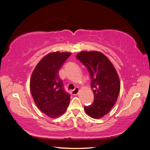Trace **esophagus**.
Returning a JSON list of instances; mask_svg holds the SVG:
<instances>
[{"label":"esophagus","instance_id":"obj_1","mask_svg":"<svg viewBox=\"0 0 150 150\" xmlns=\"http://www.w3.org/2000/svg\"><path fill=\"white\" fill-rule=\"evenodd\" d=\"M79 89L78 88H76L74 90L72 91L71 93H72V94H73V95H77V94H78V92H79Z\"/></svg>","mask_w":150,"mask_h":150}]
</instances>
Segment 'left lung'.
<instances>
[{"mask_svg":"<svg viewBox=\"0 0 150 150\" xmlns=\"http://www.w3.org/2000/svg\"><path fill=\"white\" fill-rule=\"evenodd\" d=\"M77 58L83 63L91 76L94 102L84 107L87 115L99 119L114 106L120 91L118 74L108 58L99 51H81Z\"/></svg>","mask_w":150,"mask_h":150,"instance_id":"left-lung-1","label":"left lung"}]
</instances>
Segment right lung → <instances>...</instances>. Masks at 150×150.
<instances>
[{
  "mask_svg": "<svg viewBox=\"0 0 150 150\" xmlns=\"http://www.w3.org/2000/svg\"><path fill=\"white\" fill-rule=\"evenodd\" d=\"M71 52H51L45 56L35 67L30 80V89L36 106L51 118L66 112L70 95L66 93L58 71Z\"/></svg>",
  "mask_w": 150,
  "mask_h": 150,
  "instance_id": "1",
  "label": "right lung"
}]
</instances>
